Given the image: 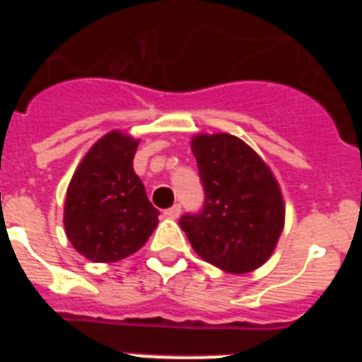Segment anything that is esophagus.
I'll return each mask as SVG.
<instances>
[{"label":"esophagus","instance_id":"1","mask_svg":"<svg viewBox=\"0 0 362 362\" xmlns=\"http://www.w3.org/2000/svg\"><path fill=\"white\" fill-rule=\"evenodd\" d=\"M163 214H165V216L168 217V219H177L179 214H181V204H174V206H170V209H166Z\"/></svg>","mask_w":362,"mask_h":362}]
</instances>
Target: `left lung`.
Returning <instances> with one entry per match:
<instances>
[{
	"mask_svg": "<svg viewBox=\"0 0 362 362\" xmlns=\"http://www.w3.org/2000/svg\"><path fill=\"white\" fill-rule=\"evenodd\" d=\"M204 190L203 209L179 225L192 248L214 267L246 274L267 261L284 225L279 185L257 153L230 134L192 139Z\"/></svg>",
	"mask_w": 362,
	"mask_h": 362,
	"instance_id": "obj_1",
	"label": "left lung"
}]
</instances>
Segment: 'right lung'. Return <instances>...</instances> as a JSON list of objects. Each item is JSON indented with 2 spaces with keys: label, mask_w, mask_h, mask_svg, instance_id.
<instances>
[{
  "label": "right lung",
  "mask_w": 362,
  "mask_h": 362,
  "mask_svg": "<svg viewBox=\"0 0 362 362\" xmlns=\"http://www.w3.org/2000/svg\"><path fill=\"white\" fill-rule=\"evenodd\" d=\"M136 148L132 137L107 134L83 158L66 190V238L95 263L134 254L158 226L159 210L134 172Z\"/></svg>",
  "instance_id": "1"
}]
</instances>
